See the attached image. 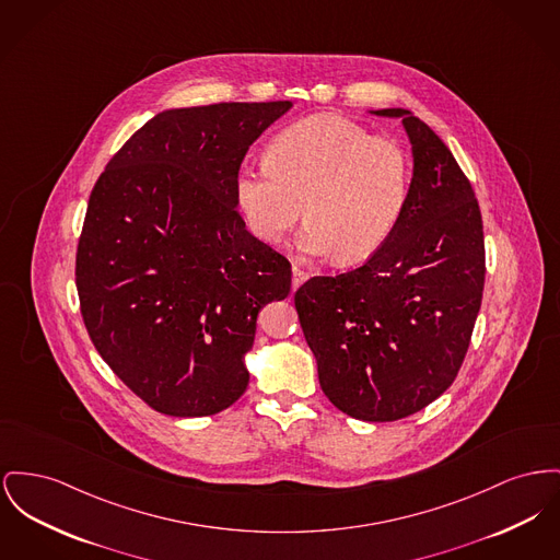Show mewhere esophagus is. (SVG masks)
Listing matches in <instances>:
<instances>
[{
	"label": "esophagus",
	"instance_id": "esophagus-1",
	"mask_svg": "<svg viewBox=\"0 0 560 560\" xmlns=\"http://www.w3.org/2000/svg\"><path fill=\"white\" fill-rule=\"evenodd\" d=\"M306 279H308V272L304 268H300V266L292 268V288L294 290H298Z\"/></svg>",
	"mask_w": 560,
	"mask_h": 560
}]
</instances>
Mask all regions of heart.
Wrapping results in <instances>:
<instances>
[{
	"mask_svg": "<svg viewBox=\"0 0 560 560\" xmlns=\"http://www.w3.org/2000/svg\"><path fill=\"white\" fill-rule=\"evenodd\" d=\"M408 152L338 116H315L275 137L266 165L241 166L236 205L264 243H279L302 218L300 247L358 262L394 234L410 197Z\"/></svg>",
	"mask_w": 560,
	"mask_h": 560,
	"instance_id": "heart-1",
	"label": "heart"
}]
</instances>
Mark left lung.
<instances>
[{
	"label": "left lung",
	"mask_w": 560,
	"mask_h": 560,
	"mask_svg": "<svg viewBox=\"0 0 560 560\" xmlns=\"http://www.w3.org/2000/svg\"><path fill=\"white\" fill-rule=\"evenodd\" d=\"M406 211L370 260L336 277H313L294 296L319 385L345 415L397 421L444 394L465 360L485 290L482 215L446 143L412 112Z\"/></svg>",
	"instance_id": "1"
}]
</instances>
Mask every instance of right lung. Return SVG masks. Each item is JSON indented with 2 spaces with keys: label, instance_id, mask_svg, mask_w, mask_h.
Returning a JSON list of instances; mask_svg holds the SVG:
<instances>
[{
  "label": "right lung",
  "instance_id": "1",
  "mask_svg": "<svg viewBox=\"0 0 560 560\" xmlns=\"http://www.w3.org/2000/svg\"><path fill=\"white\" fill-rule=\"evenodd\" d=\"M290 101L165 109L101 173L75 254L89 336L116 376L168 417L245 394V353L292 266L245 229L234 179Z\"/></svg>",
  "mask_w": 560,
  "mask_h": 560
}]
</instances>
